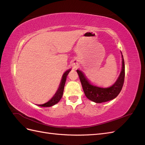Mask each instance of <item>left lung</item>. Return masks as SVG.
I'll return each mask as SVG.
<instances>
[{"label": "left lung", "instance_id": "obj_1", "mask_svg": "<svg viewBox=\"0 0 145 145\" xmlns=\"http://www.w3.org/2000/svg\"><path fill=\"white\" fill-rule=\"evenodd\" d=\"M122 56V69L120 76L117 81L112 86L109 88H100L91 85L88 80L86 78L81 71L77 70V72L79 76L83 91L86 97L89 100L95 103H102L108 102L115 99L119 94L124 83L125 69L123 57Z\"/></svg>", "mask_w": 145, "mask_h": 145}]
</instances>
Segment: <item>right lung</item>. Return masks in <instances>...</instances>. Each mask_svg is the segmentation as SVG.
Here are the masks:
<instances>
[{
  "label": "right lung",
  "instance_id": "obj_1",
  "mask_svg": "<svg viewBox=\"0 0 145 145\" xmlns=\"http://www.w3.org/2000/svg\"><path fill=\"white\" fill-rule=\"evenodd\" d=\"M70 71H71V69L67 70V71L63 74L62 80H61V82H60V85H59V87L58 88V90L57 91L56 94L53 96V97H52L50 100L48 101V102H46V103L42 104V105H38V106H42V107H50V106H53V105H56V103H57L59 102L60 100L61 99V98H62V95H63L64 86H65V84L66 82V80H67V77Z\"/></svg>",
  "mask_w": 145,
  "mask_h": 145
}]
</instances>
